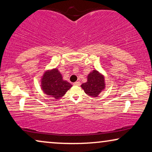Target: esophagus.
Here are the masks:
<instances>
[{
    "instance_id": "obj_1",
    "label": "esophagus",
    "mask_w": 152,
    "mask_h": 152,
    "mask_svg": "<svg viewBox=\"0 0 152 152\" xmlns=\"http://www.w3.org/2000/svg\"><path fill=\"white\" fill-rule=\"evenodd\" d=\"M74 85H77V86H79V85H80V81H76V82L74 83Z\"/></svg>"
}]
</instances>
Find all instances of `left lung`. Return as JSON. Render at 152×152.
I'll use <instances>...</instances> for the list:
<instances>
[{
    "mask_svg": "<svg viewBox=\"0 0 152 152\" xmlns=\"http://www.w3.org/2000/svg\"><path fill=\"white\" fill-rule=\"evenodd\" d=\"M87 95L92 97H98L104 88V77L96 70H94L87 76V82L81 85Z\"/></svg>",
    "mask_w": 152,
    "mask_h": 152,
    "instance_id": "obj_1",
    "label": "left lung"
}]
</instances>
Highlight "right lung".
Returning <instances> with one entry per match:
<instances>
[{
	"label": "right lung",
	"instance_id": "right-lung-1",
	"mask_svg": "<svg viewBox=\"0 0 152 152\" xmlns=\"http://www.w3.org/2000/svg\"><path fill=\"white\" fill-rule=\"evenodd\" d=\"M72 85L62 78L58 70L54 69L45 73L42 78V89L46 94L56 99L63 96Z\"/></svg>",
	"mask_w": 152,
	"mask_h": 152
}]
</instances>
